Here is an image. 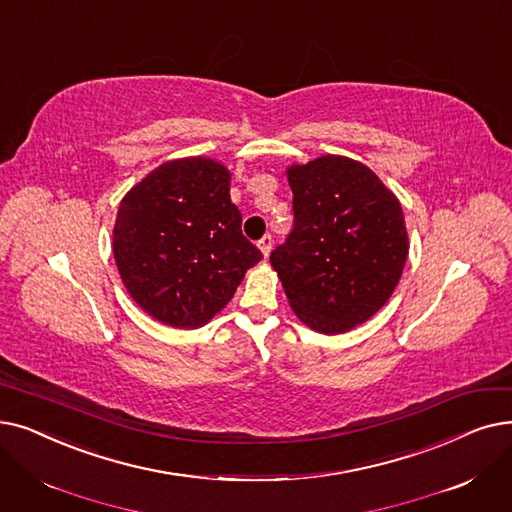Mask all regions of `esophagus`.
I'll return each mask as SVG.
<instances>
[{
	"label": "esophagus",
	"mask_w": 512,
	"mask_h": 512,
	"mask_svg": "<svg viewBox=\"0 0 512 512\" xmlns=\"http://www.w3.org/2000/svg\"><path fill=\"white\" fill-rule=\"evenodd\" d=\"M259 249H261V253H263V257H268L270 255V251H272V244H274V238H272V234H265L259 242Z\"/></svg>",
	"instance_id": "esophagus-1"
}]
</instances>
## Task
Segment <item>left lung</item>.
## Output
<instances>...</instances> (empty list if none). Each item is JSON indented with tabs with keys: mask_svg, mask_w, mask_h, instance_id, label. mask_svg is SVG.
<instances>
[{
	"mask_svg": "<svg viewBox=\"0 0 512 512\" xmlns=\"http://www.w3.org/2000/svg\"><path fill=\"white\" fill-rule=\"evenodd\" d=\"M286 175L295 224L270 263L297 318L341 335L370 320L402 278V205L372 169L337 154L291 165Z\"/></svg>",
	"mask_w": 512,
	"mask_h": 512,
	"instance_id": "left-lung-1",
	"label": "left lung"
}]
</instances>
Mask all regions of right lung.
Here are the masks:
<instances>
[{"label":"right lung","mask_w":512,"mask_h":512,"mask_svg":"<svg viewBox=\"0 0 512 512\" xmlns=\"http://www.w3.org/2000/svg\"><path fill=\"white\" fill-rule=\"evenodd\" d=\"M230 171L205 157L167 161L119 205L113 253L131 299L173 328H198L263 259L242 236Z\"/></svg>","instance_id":"obj_1"}]
</instances>
